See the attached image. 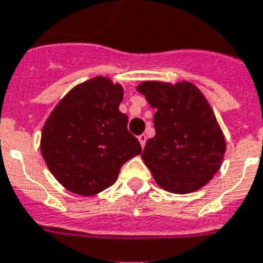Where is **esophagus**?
<instances>
[{
	"label": "esophagus",
	"instance_id": "34e87169",
	"mask_svg": "<svg viewBox=\"0 0 263 263\" xmlns=\"http://www.w3.org/2000/svg\"><path fill=\"white\" fill-rule=\"evenodd\" d=\"M137 139H139L140 144H141V147L144 148V145H145V143H147V136H145V134H140Z\"/></svg>",
	"mask_w": 263,
	"mask_h": 263
}]
</instances>
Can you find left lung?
I'll use <instances>...</instances> for the list:
<instances>
[{
	"label": "left lung",
	"mask_w": 263,
	"mask_h": 263,
	"mask_svg": "<svg viewBox=\"0 0 263 263\" xmlns=\"http://www.w3.org/2000/svg\"><path fill=\"white\" fill-rule=\"evenodd\" d=\"M137 91L157 109L155 136L141 154L157 184L173 194L202 189L220 169L226 153L224 134L208 100L185 80H147Z\"/></svg>",
	"instance_id": "left-lung-1"
}]
</instances>
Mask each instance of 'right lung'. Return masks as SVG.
<instances>
[{"label": "right lung", "instance_id": "right-lung-1", "mask_svg": "<svg viewBox=\"0 0 263 263\" xmlns=\"http://www.w3.org/2000/svg\"><path fill=\"white\" fill-rule=\"evenodd\" d=\"M122 100V84L96 76L73 87L45 120L41 155L70 193L100 194L115 183L124 162L141 154L119 110Z\"/></svg>", "mask_w": 263, "mask_h": 263}]
</instances>
